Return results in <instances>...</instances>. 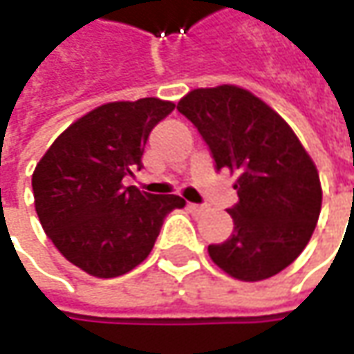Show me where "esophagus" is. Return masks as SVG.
<instances>
[{"label":"esophagus","instance_id":"esophagus-1","mask_svg":"<svg viewBox=\"0 0 354 354\" xmlns=\"http://www.w3.org/2000/svg\"><path fill=\"white\" fill-rule=\"evenodd\" d=\"M188 207L192 209L194 214H200V212H204V207L206 206H202V204H188Z\"/></svg>","mask_w":354,"mask_h":354}]
</instances>
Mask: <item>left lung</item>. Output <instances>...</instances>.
<instances>
[{"instance_id": "1", "label": "left lung", "mask_w": 354, "mask_h": 354, "mask_svg": "<svg viewBox=\"0 0 354 354\" xmlns=\"http://www.w3.org/2000/svg\"><path fill=\"white\" fill-rule=\"evenodd\" d=\"M209 147L216 170L238 174L234 232L207 245L212 261L239 281L291 266L313 236L321 182L311 156L271 106L236 85L194 88L178 102Z\"/></svg>"}]
</instances>
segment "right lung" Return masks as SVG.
I'll return each instance as SVG.
<instances>
[{"label": "right lung", "mask_w": 354, "mask_h": 354, "mask_svg": "<svg viewBox=\"0 0 354 354\" xmlns=\"http://www.w3.org/2000/svg\"><path fill=\"white\" fill-rule=\"evenodd\" d=\"M174 106L154 97L106 102L61 132L35 166L39 222L63 257L88 275L118 277L142 263L164 218L186 204L174 194L122 186L140 170L150 131Z\"/></svg>", "instance_id": "add662e5"}]
</instances>
